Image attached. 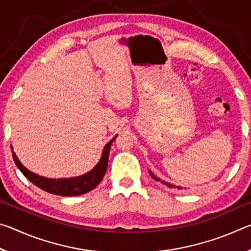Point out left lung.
<instances>
[{
  "label": "left lung",
  "instance_id": "left-lung-1",
  "mask_svg": "<svg viewBox=\"0 0 251 251\" xmlns=\"http://www.w3.org/2000/svg\"><path fill=\"white\" fill-rule=\"evenodd\" d=\"M150 175L154 178L155 180H157V181H160V182H163L164 185H166L167 187H169V188H177V189H182V187H180V186H175V185H173V184H169V182H167V181H164V180H160L158 177H156L154 174H152L151 171H150Z\"/></svg>",
  "mask_w": 251,
  "mask_h": 251
}]
</instances>
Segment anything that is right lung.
<instances>
[{
    "label": "right lung",
    "mask_w": 251,
    "mask_h": 251,
    "mask_svg": "<svg viewBox=\"0 0 251 251\" xmlns=\"http://www.w3.org/2000/svg\"><path fill=\"white\" fill-rule=\"evenodd\" d=\"M116 137L117 135L114 136V137L104 146L100 159L92 171L87 172L86 174H83V175L80 176L70 178H58V179H55V178H46L28 171V169L23 166V164L21 163L18 156H16V154L13 151V147L12 146L11 150L16 166H18L21 173H22L32 184L50 194L58 195V196L72 197L91 192V190L94 189L101 181V179H103L108 166V155L110 145H112V143L114 141H115Z\"/></svg>",
    "instance_id": "obj_1"
}]
</instances>
